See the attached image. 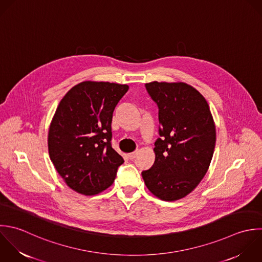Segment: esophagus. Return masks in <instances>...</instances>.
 Instances as JSON below:
<instances>
[{"label":"esophagus","mask_w":262,"mask_h":262,"mask_svg":"<svg viewBox=\"0 0 262 262\" xmlns=\"http://www.w3.org/2000/svg\"><path fill=\"white\" fill-rule=\"evenodd\" d=\"M137 154H138V152H137V151H135V152H132V153H129L127 156H128V158H129L130 160H133V159H135V157L137 156Z\"/></svg>","instance_id":"34e87169"}]
</instances>
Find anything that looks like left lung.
<instances>
[{"instance_id":"8db88e82","label":"left lung","mask_w":262,"mask_h":262,"mask_svg":"<svg viewBox=\"0 0 262 262\" xmlns=\"http://www.w3.org/2000/svg\"><path fill=\"white\" fill-rule=\"evenodd\" d=\"M159 108L155 162L142 172L148 190L164 201L189 195L205 177L215 148V124L205 98L186 82L146 83Z\"/></svg>"}]
</instances>
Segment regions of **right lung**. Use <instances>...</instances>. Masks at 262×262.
I'll use <instances>...</instances> for the list:
<instances>
[{"instance_id":"1","label":"right lung","mask_w":262,"mask_h":262,"mask_svg":"<svg viewBox=\"0 0 262 262\" xmlns=\"http://www.w3.org/2000/svg\"><path fill=\"white\" fill-rule=\"evenodd\" d=\"M127 84L82 81L60 101L50 124L51 161L66 185L82 195L110 187L123 158L112 148L113 111Z\"/></svg>"}]
</instances>
